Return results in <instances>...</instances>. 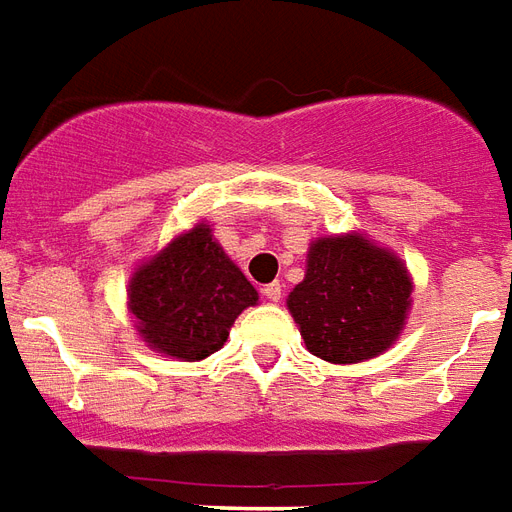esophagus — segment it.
<instances>
[{
  "label": "esophagus",
  "mask_w": 512,
  "mask_h": 512,
  "mask_svg": "<svg viewBox=\"0 0 512 512\" xmlns=\"http://www.w3.org/2000/svg\"><path fill=\"white\" fill-rule=\"evenodd\" d=\"M263 295H266L268 301H279V298H282V285H279V282H271V285H266L263 287Z\"/></svg>",
  "instance_id": "1"
}]
</instances>
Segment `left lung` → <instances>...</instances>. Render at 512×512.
<instances>
[{"label": "left lung", "mask_w": 512, "mask_h": 512, "mask_svg": "<svg viewBox=\"0 0 512 512\" xmlns=\"http://www.w3.org/2000/svg\"><path fill=\"white\" fill-rule=\"evenodd\" d=\"M412 274L366 233L314 238L306 274L287 295L306 350L328 363H361L399 342L412 309Z\"/></svg>", "instance_id": "8db88e82"}]
</instances>
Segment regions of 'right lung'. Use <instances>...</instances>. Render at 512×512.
Wrapping results in <instances>:
<instances>
[{
	"label": "right lung",
	"instance_id": "obj_1",
	"mask_svg": "<svg viewBox=\"0 0 512 512\" xmlns=\"http://www.w3.org/2000/svg\"><path fill=\"white\" fill-rule=\"evenodd\" d=\"M255 304L257 290L227 257L208 222L140 260L127 285V312L146 347L187 363L214 355L238 314Z\"/></svg>",
	"mask_w": 512,
	"mask_h": 512
}]
</instances>
